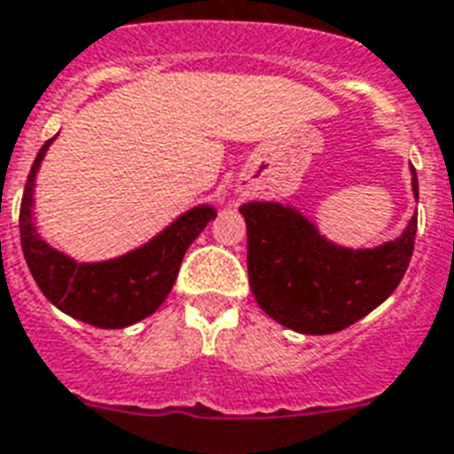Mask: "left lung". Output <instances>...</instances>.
<instances>
[{"label": "left lung", "instance_id": "obj_1", "mask_svg": "<svg viewBox=\"0 0 454 454\" xmlns=\"http://www.w3.org/2000/svg\"><path fill=\"white\" fill-rule=\"evenodd\" d=\"M410 171L419 198L415 167ZM240 214L247 223V273L256 303L301 334H332L358 323L394 294L415 249L417 216L395 240L351 249L327 240L292 205L247 202Z\"/></svg>", "mask_w": 454, "mask_h": 454}]
</instances>
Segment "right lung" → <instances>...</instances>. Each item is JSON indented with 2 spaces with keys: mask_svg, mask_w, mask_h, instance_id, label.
Returning a JSON list of instances; mask_svg holds the SVG:
<instances>
[{
  "mask_svg": "<svg viewBox=\"0 0 454 454\" xmlns=\"http://www.w3.org/2000/svg\"><path fill=\"white\" fill-rule=\"evenodd\" d=\"M49 138L35 157L20 202V245L35 283L49 301L74 320L101 330H122L155 313L176 283L185 249L191 247L209 221L212 205H198L174 219L141 247L108 262H74L37 233L35 178L44 160Z\"/></svg>",
  "mask_w": 454,
  "mask_h": 454,
  "instance_id": "obj_1",
  "label": "right lung"
}]
</instances>
